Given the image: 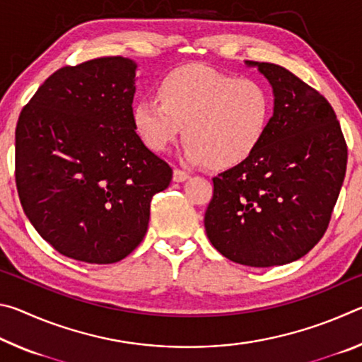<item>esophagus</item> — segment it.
Returning a JSON list of instances; mask_svg holds the SVG:
<instances>
[{"label":"esophagus","instance_id":"obj_1","mask_svg":"<svg viewBox=\"0 0 362 362\" xmlns=\"http://www.w3.org/2000/svg\"><path fill=\"white\" fill-rule=\"evenodd\" d=\"M189 177V174L187 170H182V169H174V180L175 182H185Z\"/></svg>","mask_w":362,"mask_h":362}]
</instances>
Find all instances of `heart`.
<instances>
[{"mask_svg": "<svg viewBox=\"0 0 362 362\" xmlns=\"http://www.w3.org/2000/svg\"><path fill=\"white\" fill-rule=\"evenodd\" d=\"M272 112V95L257 79L188 65L159 81L158 97L134 103L132 122L151 150H168L183 132L188 163L231 168L260 145Z\"/></svg>", "mask_w": 362, "mask_h": 362, "instance_id": "b5f03b06", "label": "heart"}]
</instances>
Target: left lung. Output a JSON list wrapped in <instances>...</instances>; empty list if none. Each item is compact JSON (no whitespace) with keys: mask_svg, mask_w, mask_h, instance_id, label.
Segmentation results:
<instances>
[{"mask_svg":"<svg viewBox=\"0 0 362 362\" xmlns=\"http://www.w3.org/2000/svg\"><path fill=\"white\" fill-rule=\"evenodd\" d=\"M273 88V116L249 158L214 177L204 216L212 246L247 267L286 265L326 233L348 150L330 103L284 66L250 62Z\"/></svg>","mask_w":362,"mask_h":362,"instance_id":"left-lung-1","label":"left lung"}]
</instances>
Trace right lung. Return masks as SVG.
<instances>
[{
	"mask_svg": "<svg viewBox=\"0 0 362 362\" xmlns=\"http://www.w3.org/2000/svg\"><path fill=\"white\" fill-rule=\"evenodd\" d=\"M137 64L100 57L62 66L16 127V185L42 240L65 257L115 263L142 243L150 203L173 168L132 122Z\"/></svg>",
	"mask_w": 362,
	"mask_h": 362,
	"instance_id": "1",
	"label": "right lung"
}]
</instances>
